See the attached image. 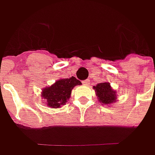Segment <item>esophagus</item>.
Listing matches in <instances>:
<instances>
[{
  "label": "esophagus",
  "instance_id": "esophagus-1",
  "mask_svg": "<svg viewBox=\"0 0 155 155\" xmlns=\"http://www.w3.org/2000/svg\"><path fill=\"white\" fill-rule=\"evenodd\" d=\"M90 83H91V81L89 80V79H86V80H84L83 82V84H84V85H89L90 84Z\"/></svg>",
  "mask_w": 155,
  "mask_h": 155
}]
</instances>
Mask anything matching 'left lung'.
Here are the masks:
<instances>
[{"instance_id":"left-lung-1","label":"left lung","mask_w":155,"mask_h":155,"mask_svg":"<svg viewBox=\"0 0 155 155\" xmlns=\"http://www.w3.org/2000/svg\"><path fill=\"white\" fill-rule=\"evenodd\" d=\"M98 100L102 104H111L116 100V92L113 91L110 83H100L93 87Z\"/></svg>"}]
</instances>
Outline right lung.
<instances>
[{"mask_svg": "<svg viewBox=\"0 0 155 155\" xmlns=\"http://www.w3.org/2000/svg\"><path fill=\"white\" fill-rule=\"evenodd\" d=\"M81 82L75 77L59 79L51 86L45 87L42 91V97L46 105L52 109H57L67 103L71 97L72 89L76 85H80Z\"/></svg>", "mask_w": 155, "mask_h": 155, "instance_id": "obj_1", "label": "right lung"}]
</instances>
